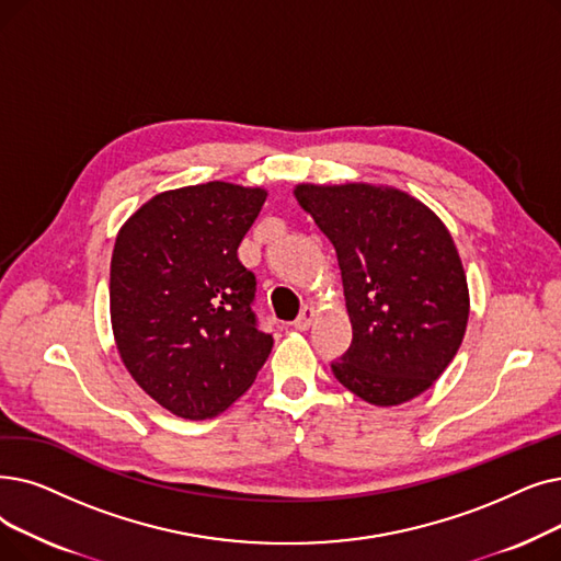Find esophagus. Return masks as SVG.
I'll use <instances>...</instances> for the list:
<instances>
[{
  "label": "esophagus",
  "instance_id": "1",
  "mask_svg": "<svg viewBox=\"0 0 561 561\" xmlns=\"http://www.w3.org/2000/svg\"><path fill=\"white\" fill-rule=\"evenodd\" d=\"M313 319H316V309H313V307H305V309L300 311L298 319L294 321V328H296V330H300V332H305V330H309V328H311Z\"/></svg>",
  "mask_w": 561,
  "mask_h": 561
}]
</instances>
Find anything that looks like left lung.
Returning <instances> with one entry per match:
<instances>
[{
	"instance_id": "left-lung-1",
	"label": "left lung",
	"mask_w": 561,
	"mask_h": 561,
	"mask_svg": "<svg viewBox=\"0 0 561 561\" xmlns=\"http://www.w3.org/2000/svg\"><path fill=\"white\" fill-rule=\"evenodd\" d=\"M330 238L353 341L334 378L371 405H401L443 376L470 316L468 277L445 222L408 192L374 185L294 190Z\"/></svg>"
}]
</instances>
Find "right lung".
<instances>
[{
  "label": "right lung",
  "instance_id": "1",
  "mask_svg": "<svg viewBox=\"0 0 561 561\" xmlns=\"http://www.w3.org/2000/svg\"><path fill=\"white\" fill-rule=\"evenodd\" d=\"M267 197L225 181L156 194L118 229L110 319L121 362L183 420L220 415L273 351L252 311L256 277L238 248Z\"/></svg>",
  "mask_w": 561,
  "mask_h": 561
}]
</instances>
